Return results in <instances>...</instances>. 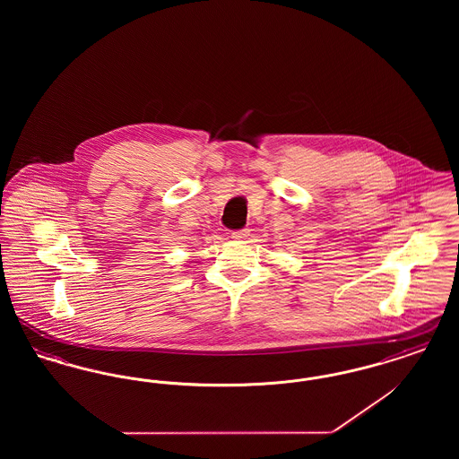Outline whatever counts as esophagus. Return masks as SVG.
<instances>
[{
  "label": "esophagus",
  "instance_id": "obj_1",
  "mask_svg": "<svg viewBox=\"0 0 459 459\" xmlns=\"http://www.w3.org/2000/svg\"><path fill=\"white\" fill-rule=\"evenodd\" d=\"M249 236V229H240V230H234L232 232V238L234 239H244V238H247Z\"/></svg>",
  "mask_w": 459,
  "mask_h": 459
}]
</instances>
